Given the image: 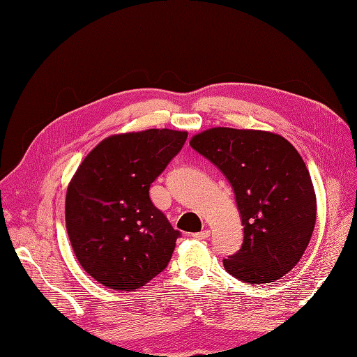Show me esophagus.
Returning a JSON list of instances; mask_svg holds the SVG:
<instances>
[{
  "label": "esophagus",
  "instance_id": "34e87169",
  "mask_svg": "<svg viewBox=\"0 0 357 357\" xmlns=\"http://www.w3.org/2000/svg\"><path fill=\"white\" fill-rule=\"evenodd\" d=\"M210 234H211L210 229H202L201 232L193 234V236H195V238H198V240H205V238H208Z\"/></svg>",
  "mask_w": 357,
  "mask_h": 357
}]
</instances>
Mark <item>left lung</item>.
Here are the masks:
<instances>
[{
    "label": "left lung",
    "instance_id": "obj_1",
    "mask_svg": "<svg viewBox=\"0 0 357 357\" xmlns=\"http://www.w3.org/2000/svg\"><path fill=\"white\" fill-rule=\"evenodd\" d=\"M190 146L228 178L244 226L243 245L223 259L232 277L274 283L304 255L316 225V193L298 150L278 134L211 128Z\"/></svg>",
    "mask_w": 357,
    "mask_h": 357
}]
</instances>
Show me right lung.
I'll use <instances>...</instances> for the list:
<instances>
[{
	"label": "right lung",
	"instance_id": "add662e5",
	"mask_svg": "<svg viewBox=\"0 0 357 357\" xmlns=\"http://www.w3.org/2000/svg\"><path fill=\"white\" fill-rule=\"evenodd\" d=\"M186 131L117 134L96 146L71 178L66 225L73 250L96 282L129 291L167 268L180 232L149 197L185 144Z\"/></svg>",
	"mask_w": 357,
	"mask_h": 357
}]
</instances>
